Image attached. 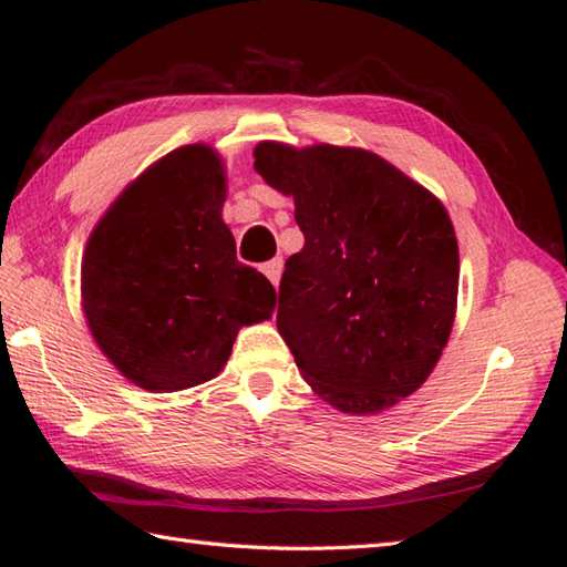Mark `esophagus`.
<instances>
[{
	"label": "esophagus",
	"mask_w": 567,
	"mask_h": 567,
	"mask_svg": "<svg viewBox=\"0 0 567 567\" xmlns=\"http://www.w3.org/2000/svg\"><path fill=\"white\" fill-rule=\"evenodd\" d=\"M262 272H265V277H268V280L277 287V285H280V275H282V260L275 258V260H270V262H265V265H262Z\"/></svg>",
	"instance_id": "1"
}]
</instances>
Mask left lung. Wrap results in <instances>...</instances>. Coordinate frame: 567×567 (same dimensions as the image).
Masks as SVG:
<instances>
[{"label":"left lung","instance_id":"8db88e82","mask_svg":"<svg viewBox=\"0 0 567 567\" xmlns=\"http://www.w3.org/2000/svg\"><path fill=\"white\" fill-rule=\"evenodd\" d=\"M255 172L295 198L277 331L312 391L349 415L413 395L447 347L460 248L447 208L361 147L258 142Z\"/></svg>","mask_w":567,"mask_h":567}]
</instances>
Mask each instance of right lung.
I'll return each mask as SVG.
<instances>
[{
	"instance_id": "1",
	"label": "right lung",
	"mask_w": 567,
	"mask_h": 567,
	"mask_svg": "<svg viewBox=\"0 0 567 567\" xmlns=\"http://www.w3.org/2000/svg\"><path fill=\"white\" fill-rule=\"evenodd\" d=\"M226 182L210 144H186L130 182L85 243L87 329L105 359L150 393L216 379L240 327L270 319L277 305L268 277L236 260Z\"/></svg>"
}]
</instances>
